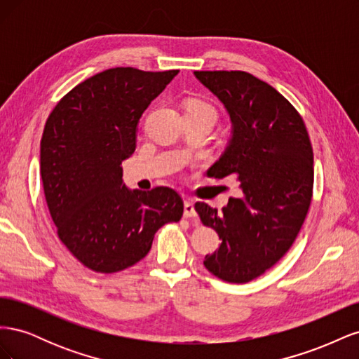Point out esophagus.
Segmentation results:
<instances>
[{
  "label": "esophagus",
  "instance_id": "34e87169",
  "mask_svg": "<svg viewBox=\"0 0 359 359\" xmlns=\"http://www.w3.org/2000/svg\"><path fill=\"white\" fill-rule=\"evenodd\" d=\"M184 217H186V219H194V220H196L198 217L196 211H194V203L190 199L184 201Z\"/></svg>",
  "mask_w": 359,
  "mask_h": 359
}]
</instances>
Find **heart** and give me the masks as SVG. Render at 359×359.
Instances as JSON below:
<instances>
[{
    "label": "heart",
    "instance_id": "b5f03b06",
    "mask_svg": "<svg viewBox=\"0 0 359 359\" xmlns=\"http://www.w3.org/2000/svg\"><path fill=\"white\" fill-rule=\"evenodd\" d=\"M186 112H196V114H203V115H210L214 121H217V118H219V112H217L215 107L208 103V102H203V100H191L187 103L186 107Z\"/></svg>",
    "mask_w": 359,
    "mask_h": 359
}]
</instances>
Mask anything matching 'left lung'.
<instances>
[{"label":"left lung","instance_id":"obj_1","mask_svg":"<svg viewBox=\"0 0 359 359\" xmlns=\"http://www.w3.org/2000/svg\"><path fill=\"white\" fill-rule=\"evenodd\" d=\"M229 112L232 139L208 177L233 175L241 196L217 212L196 202L222 244L203 265L227 283H247L295 243L313 196V148L302 116L276 88L241 70L194 72Z\"/></svg>","mask_w":359,"mask_h":359}]
</instances>
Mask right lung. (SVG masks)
Masks as SVG:
<instances>
[{
	"label": "right lung",
	"instance_id": "1",
	"mask_svg": "<svg viewBox=\"0 0 359 359\" xmlns=\"http://www.w3.org/2000/svg\"><path fill=\"white\" fill-rule=\"evenodd\" d=\"M178 72L97 73L62 97L43 130L40 173L58 238L95 273L133 266L161 226L181 220L175 190L130 191L121 168L136 149L139 118Z\"/></svg>",
	"mask_w": 359,
	"mask_h": 359
}]
</instances>
